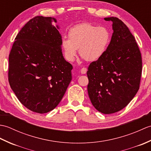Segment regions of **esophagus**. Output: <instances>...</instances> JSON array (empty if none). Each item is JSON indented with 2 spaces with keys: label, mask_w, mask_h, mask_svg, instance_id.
<instances>
[{
  "label": "esophagus",
  "mask_w": 151,
  "mask_h": 151,
  "mask_svg": "<svg viewBox=\"0 0 151 151\" xmlns=\"http://www.w3.org/2000/svg\"><path fill=\"white\" fill-rule=\"evenodd\" d=\"M81 72L82 74H86V72H87V69H86V67H83V68L81 69Z\"/></svg>",
  "instance_id": "34e87169"
}]
</instances>
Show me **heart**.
<instances>
[{
  "label": "heart",
  "mask_w": 151,
  "mask_h": 151,
  "mask_svg": "<svg viewBox=\"0 0 151 151\" xmlns=\"http://www.w3.org/2000/svg\"><path fill=\"white\" fill-rule=\"evenodd\" d=\"M68 38L62 40V47L67 60L72 62L75 60L79 49L82 58L88 62H95L106 52L111 35L106 28L84 22L70 28Z\"/></svg>",
  "instance_id": "b5f03b06"
}]
</instances>
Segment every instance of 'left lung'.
Here are the masks:
<instances>
[{
    "label": "left lung",
    "mask_w": 151,
    "mask_h": 151,
    "mask_svg": "<svg viewBox=\"0 0 151 151\" xmlns=\"http://www.w3.org/2000/svg\"><path fill=\"white\" fill-rule=\"evenodd\" d=\"M104 20L113 22L114 32L104 55L89 65L88 91L93 106L110 114L126 107L139 90L142 59L127 25L117 17Z\"/></svg>",
    "instance_id": "8db88e82"
}]
</instances>
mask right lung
I'll return each mask as SVG.
<instances>
[{
  "label": "right lung",
  "mask_w": 151,
  "mask_h": 151,
  "mask_svg": "<svg viewBox=\"0 0 151 151\" xmlns=\"http://www.w3.org/2000/svg\"><path fill=\"white\" fill-rule=\"evenodd\" d=\"M52 19L56 22L43 16L27 22L9 55L12 89L22 105L39 114L57 106L72 79L73 66L63 56L62 36Z\"/></svg>",
  "instance_id": "1"
}]
</instances>
